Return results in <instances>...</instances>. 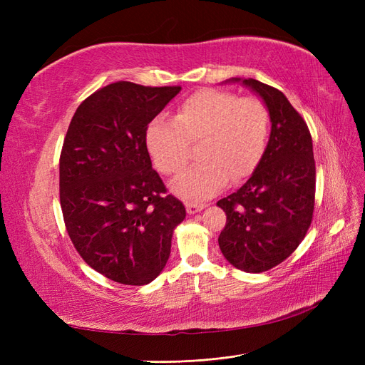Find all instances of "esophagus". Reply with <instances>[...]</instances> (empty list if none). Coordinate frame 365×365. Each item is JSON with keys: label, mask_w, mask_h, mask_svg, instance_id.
<instances>
[{"label": "esophagus", "mask_w": 365, "mask_h": 365, "mask_svg": "<svg viewBox=\"0 0 365 365\" xmlns=\"http://www.w3.org/2000/svg\"><path fill=\"white\" fill-rule=\"evenodd\" d=\"M205 207H207L205 204H185V208H187V213H189V215H195V213H200V212H202V210H204Z\"/></svg>", "instance_id": "34e87169"}]
</instances>
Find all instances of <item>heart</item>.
Masks as SVG:
<instances>
[{
	"label": "heart",
	"mask_w": 365,
	"mask_h": 365,
	"mask_svg": "<svg viewBox=\"0 0 365 365\" xmlns=\"http://www.w3.org/2000/svg\"><path fill=\"white\" fill-rule=\"evenodd\" d=\"M268 137L269 113L260 101L208 88L182 101L173 120L153 118L146 128V148L161 173L176 175L189 161V143L201 140V163L170 184L181 200L200 202L222 190L230 178H248L264 155Z\"/></svg>",
	"instance_id": "1"
}]
</instances>
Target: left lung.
Wrapping results in <instances>:
<instances>
[{
	"label": "left lung",
	"instance_id": "left-lung-1",
	"mask_svg": "<svg viewBox=\"0 0 365 365\" xmlns=\"http://www.w3.org/2000/svg\"><path fill=\"white\" fill-rule=\"evenodd\" d=\"M224 83H242L269 113L271 134L257 169L237 192L217 201L227 215L217 239L224 257L240 271L263 272L291 256L312 222V137L282 91L240 77Z\"/></svg>",
	"mask_w": 365,
	"mask_h": 365
}]
</instances>
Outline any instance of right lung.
Masks as SVG:
<instances>
[{
	"instance_id": "obj_1",
	"label": "right lung",
	"mask_w": 365,
	"mask_h": 365,
	"mask_svg": "<svg viewBox=\"0 0 365 365\" xmlns=\"http://www.w3.org/2000/svg\"><path fill=\"white\" fill-rule=\"evenodd\" d=\"M181 86L115 82L76 109L59 163L61 207L74 248L117 283L155 280L185 208L152 169L146 128Z\"/></svg>"
}]
</instances>
